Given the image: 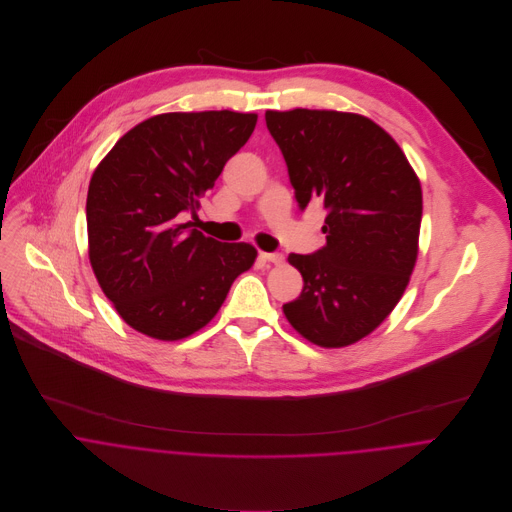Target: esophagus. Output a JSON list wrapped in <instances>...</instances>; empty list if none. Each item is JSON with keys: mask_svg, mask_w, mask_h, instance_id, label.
Wrapping results in <instances>:
<instances>
[{"mask_svg": "<svg viewBox=\"0 0 512 512\" xmlns=\"http://www.w3.org/2000/svg\"><path fill=\"white\" fill-rule=\"evenodd\" d=\"M260 258L264 262H272V264H282L284 262V254H280V252H260Z\"/></svg>", "mask_w": 512, "mask_h": 512, "instance_id": "esophagus-1", "label": "esophagus"}]
</instances>
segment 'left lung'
Here are the masks:
<instances>
[{"label":"left lung","mask_w":512,"mask_h":512,"mask_svg":"<svg viewBox=\"0 0 512 512\" xmlns=\"http://www.w3.org/2000/svg\"><path fill=\"white\" fill-rule=\"evenodd\" d=\"M301 211H327V244L290 254L303 276L284 303L293 329L319 347H347L396 307L418 258L422 187L400 146L372 120L335 110L266 112Z\"/></svg>","instance_id":"8db88e82"}]
</instances>
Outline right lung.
Returning <instances> with one entry per match:
<instances>
[{
    "instance_id": "obj_1",
    "label": "right lung",
    "mask_w": 512,
    "mask_h": 512,
    "mask_svg": "<svg viewBox=\"0 0 512 512\" xmlns=\"http://www.w3.org/2000/svg\"><path fill=\"white\" fill-rule=\"evenodd\" d=\"M256 120L230 110L159 114L96 167L86 197L90 264L122 319L147 337L177 341L205 327L254 264V246L209 238L188 219Z\"/></svg>"
}]
</instances>
